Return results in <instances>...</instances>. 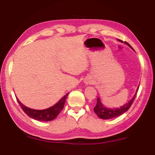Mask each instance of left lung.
<instances>
[{"label":"left lung","instance_id":"obj_1","mask_svg":"<svg viewBox=\"0 0 155 155\" xmlns=\"http://www.w3.org/2000/svg\"><path fill=\"white\" fill-rule=\"evenodd\" d=\"M117 40L120 41V42L123 43V41L118 40V39H117ZM124 44H127L128 46H129L133 51H134V49L133 48V47L131 46L129 44L126 42V41H124ZM138 89H139V87H137V91H136L134 96H133V98L128 101V103L124 104V105L122 107H116V108H115V107L114 108H109V107H104L103 104V103H101V98L98 97V98H97L96 105L94 108V112H95V114L97 115V116L99 117L100 118L104 119V120H109L111 118H114V117H116L117 116H120V115L124 114L125 112H127L128 110V109L130 108L131 104H133V101H134L136 95H137Z\"/></svg>","mask_w":155,"mask_h":155}]
</instances>
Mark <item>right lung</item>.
Masks as SVG:
<instances>
[{
	"instance_id": "right-lung-1",
	"label": "right lung",
	"mask_w": 155,
	"mask_h": 155,
	"mask_svg": "<svg viewBox=\"0 0 155 155\" xmlns=\"http://www.w3.org/2000/svg\"><path fill=\"white\" fill-rule=\"evenodd\" d=\"M68 95V93L65 94L64 97H62V98L60 99L53 106L48 107L47 109L40 110L28 108V107L25 106L24 104L21 103L18 98H16L21 108L31 118L38 120V121L49 122L55 119L57 115L59 114V113L61 111V110L64 107L65 100H66Z\"/></svg>"
}]
</instances>
